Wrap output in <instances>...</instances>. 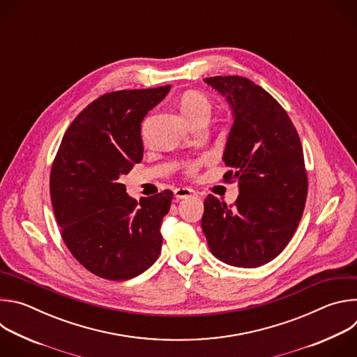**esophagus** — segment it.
I'll return each instance as SVG.
<instances>
[{
	"label": "esophagus",
	"instance_id": "obj_1",
	"mask_svg": "<svg viewBox=\"0 0 357 357\" xmlns=\"http://www.w3.org/2000/svg\"><path fill=\"white\" fill-rule=\"evenodd\" d=\"M174 195L176 199H185V197H189V196H195L196 192L190 188H176L174 190Z\"/></svg>",
	"mask_w": 357,
	"mask_h": 357
}]
</instances>
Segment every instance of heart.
Returning <instances> with one entry per match:
<instances>
[{"label":"heart","mask_w":357,"mask_h":357,"mask_svg":"<svg viewBox=\"0 0 357 357\" xmlns=\"http://www.w3.org/2000/svg\"><path fill=\"white\" fill-rule=\"evenodd\" d=\"M179 107L183 116L188 119L189 123H193L199 119H208L211 117L212 105L211 100L199 91H186L182 94L179 100ZM189 171H195V165L189 167Z\"/></svg>","instance_id":"heart-1"}]
</instances>
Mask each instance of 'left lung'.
Segmentation results:
<instances>
[{
  "mask_svg": "<svg viewBox=\"0 0 357 357\" xmlns=\"http://www.w3.org/2000/svg\"><path fill=\"white\" fill-rule=\"evenodd\" d=\"M205 82L231 107L223 179H236L240 193L233 206L209 195L202 229L216 259L256 268L287 247L302 218L308 176L301 139L278 101L254 82L241 76Z\"/></svg>",
  "mask_w": 357,
  "mask_h": 357,
  "instance_id": "1",
  "label": "left lung"
}]
</instances>
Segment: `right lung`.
I'll return each instance as SVG.
<instances>
[{
    "label": "right lung",
    "instance_id": "right-lung-1",
    "mask_svg": "<svg viewBox=\"0 0 357 357\" xmlns=\"http://www.w3.org/2000/svg\"><path fill=\"white\" fill-rule=\"evenodd\" d=\"M171 86L100 96L70 124L50 171V199L62 238L90 273L112 281L134 278L161 252V223L174 193L139 203L120 182L141 162V123Z\"/></svg>",
    "mask_w": 357,
    "mask_h": 357
}]
</instances>
